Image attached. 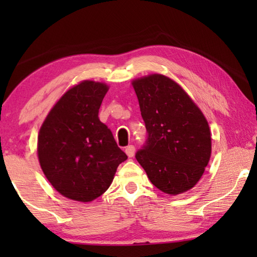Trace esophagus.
Returning a JSON list of instances; mask_svg holds the SVG:
<instances>
[{"label":"esophagus","mask_w":257,"mask_h":257,"mask_svg":"<svg viewBox=\"0 0 257 257\" xmlns=\"http://www.w3.org/2000/svg\"><path fill=\"white\" fill-rule=\"evenodd\" d=\"M125 152L126 154H127V157L132 158L133 156H135V152H136V147L133 145H128L127 147L125 149Z\"/></svg>","instance_id":"esophagus-1"}]
</instances>
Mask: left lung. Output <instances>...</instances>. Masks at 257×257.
<instances>
[{"label": "left lung", "instance_id": "8db88e82", "mask_svg": "<svg viewBox=\"0 0 257 257\" xmlns=\"http://www.w3.org/2000/svg\"><path fill=\"white\" fill-rule=\"evenodd\" d=\"M132 84L147 131L136 159L161 192L188 191L202 177L212 152L205 115L168 77L151 75Z\"/></svg>", "mask_w": 257, "mask_h": 257}]
</instances>
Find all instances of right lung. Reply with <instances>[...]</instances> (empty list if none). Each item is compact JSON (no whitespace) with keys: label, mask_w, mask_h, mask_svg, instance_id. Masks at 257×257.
Listing matches in <instances>:
<instances>
[{"label":"right lung","mask_w":257,"mask_h":257,"mask_svg":"<svg viewBox=\"0 0 257 257\" xmlns=\"http://www.w3.org/2000/svg\"><path fill=\"white\" fill-rule=\"evenodd\" d=\"M108 90L85 80L64 93L38 135V159L56 191L89 202L110 187L119 164L127 159L111 130L98 118Z\"/></svg>","instance_id":"1"}]
</instances>
